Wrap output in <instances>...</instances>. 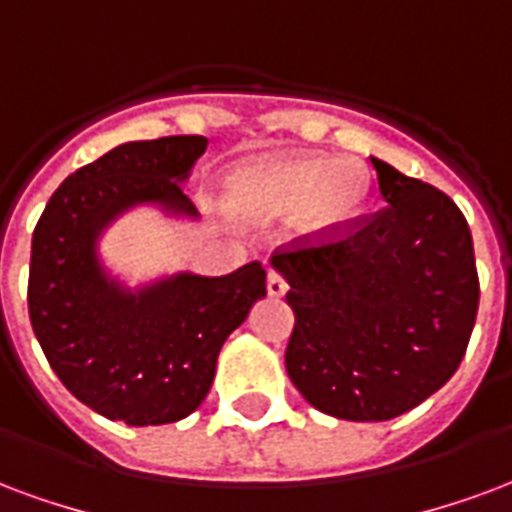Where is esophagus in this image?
<instances>
[{"label": "esophagus", "instance_id": "esophagus-1", "mask_svg": "<svg viewBox=\"0 0 512 512\" xmlns=\"http://www.w3.org/2000/svg\"><path fill=\"white\" fill-rule=\"evenodd\" d=\"M268 295H285L287 293V279L279 271H268Z\"/></svg>", "mask_w": 512, "mask_h": 512}]
</instances>
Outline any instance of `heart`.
I'll list each match as a JSON object with an SVG mask.
<instances>
[{
	"mask_svg": "<svg viewBox=\"0 0 512 512\" xmlns=\"http://www.w3.org/2000/svg\"><path fill=\"white\" fill-rule=\"evenodd\" d=\"M366 179L347 162L285 160L238 168L230 203L252 219H279L298 211L306 230H339L358 217Z\"/></svg>",
	"mask_w": 512,
	"mask_h": 512,
	"instance_id": "obj_1",
	"label": "heart"
}]
</instances>
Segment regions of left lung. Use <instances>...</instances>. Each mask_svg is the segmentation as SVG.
<instances>
[{"instance_id":"1","label":"left lung","mask_w":512,"mask_h":512,"mask_svg":"<svg viewBox=\"0 0 512 512\" xmlns=\"http://www.w3.org/2000/svg\"><path fill=\"white\" fill-rule=\"evenodd\" d=\"M385 208L293 238L271 257L295 325L293 385L342 420H391L456 374L480 301L472 233L453 200L372 160Z\"/></svg>"}]
</instances>
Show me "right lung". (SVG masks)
<instances>
[{
	"instance_id": "obj_1",
	"label": "right lung",
	"mask_w": 512,
	"mask_h": 512,
	"mask_svg": "<svg viewBox=\"0 0 512 512\" xmlns=\"http://www.w3.org/2000/svg\"><path fill=\"white\" fill-rule=\"evenodd\" d=\"M206 146L203 135L116 146L67 176L34 227L26 293L34 336L64 388L108 420L160 426L198 410L222 344L266 295L260 263L130 293L97 260L100 230L130 206L198 217L179 181Z\"/></svg>"
}]
</instances>
